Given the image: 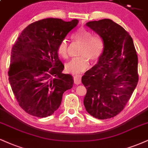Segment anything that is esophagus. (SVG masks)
Segmentation results:
<instances>
[{
    "label": "esophagus",
    "instance_id": "obj_1",
    "mask_svg": "<svg viewBox=\"0 0 148 148\" xmlns=\"http://www.w3.org/2000/svg\"><path fill=\"white\" fill-rule=\"evenodd\" d=\"M74 82L76 85H79L81 83V75L80 74H74Z\"/></svg>",
    "mask_w": 148,
    "mask_h": 148
}]
</instances>
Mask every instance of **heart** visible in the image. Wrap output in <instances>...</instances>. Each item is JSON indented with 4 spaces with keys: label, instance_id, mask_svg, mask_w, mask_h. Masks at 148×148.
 Listing matches in <instances>:
<instances>
[{
    "label": "heart",
    "instance_id": "b5f03b06",
    "mask_svg": "<svg viewBox=\"0 0 148 148\" xmlns=\"http://www.w3.org/2000/svg\"><path fill=\"white\" fill-rule=\"evenodd\" d=\"M72 38L75 41L81 44L79 51L80 56L65 64V69L69 73L79 74L88 68L89 59L92 62H95L99 59L104 51V42L101 36H92L90 31L83 28L74 34ZM57 51L63 58H67L68 44L66 40H61L58 43Z\"/></svg>",
    "mask_w": 148,
    "mask_h": 148
}]
</instances>
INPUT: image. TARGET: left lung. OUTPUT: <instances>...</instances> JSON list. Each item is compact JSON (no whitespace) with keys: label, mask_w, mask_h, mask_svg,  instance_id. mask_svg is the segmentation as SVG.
<instances>
[{"label":"left lung","mask_w":148,"mask_h":148,"mask_svg":"<svg viewBox=\"0 0 148 148\" xmlns=\"http://www.w3.org/2000/svg\"><path fill=\"white\" fill-rule=\"evenodd\" d=\"M86 25L102 38L104 51L82 76L87 90L83 103L94 118H112L124 109L138 83L136 51L130 34L113 21H90Z\"/></svg>","instance_id":"obj_1"}]
</instances>
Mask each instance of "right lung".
I'll list each match as a JSON object with an SVG mask.
<instances>
[{
    "instance_id": "right-lung-1",
    "label": "right lung",
    "mask_w": 148,
    "mask_h": 148,
    "mask_svg": "<svg viewBox=\"0 0 148 148\" xmlns=\"http://www.w3.org/2000/svg\"><path fill=\"white\" fill-rule=\"evenodd\" d=\"M78 23L77 19L66 22L52 18L36 21L14 44L9 81L19 106L29 114L51 115L60 106L64 92L72 88V76L62 73L64 65L57 47Z\"/></svg>"
}]
</instances>
